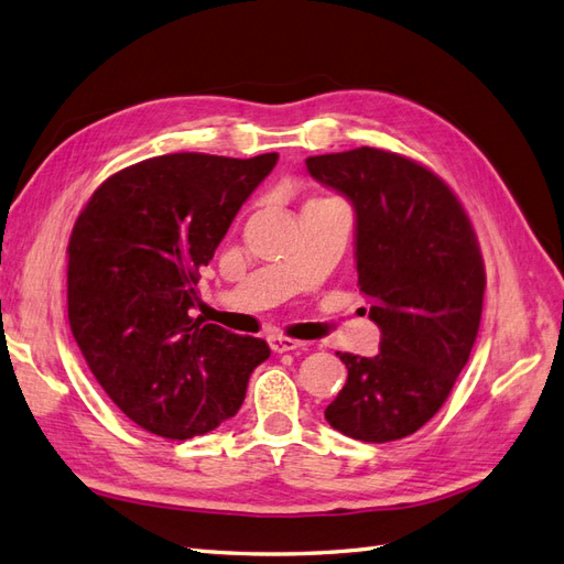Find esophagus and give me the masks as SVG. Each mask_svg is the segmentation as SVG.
I'll return each mask as SVG.
<instances>
[{"mask_svg":"<svg viewBox=\"0 0 564 564\" xmlns=\"http://www.w3.org/2000/svg\"><path fill=\"white\" fill-rule=\"evenodd\" d=\"M269 345H271L273 352H293V350L305 348V343H302V340H293V338H285V336H271Z\"/></svg>","mask_w":564,"mask_h":564,"instance_id":"esophagus-1","label":"esophagus"}]
</instances>
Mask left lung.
Listing matches in <instances>:
<instances>
[{
    "label": "left lung",
    "mask_w": 564,
    "mask_h": 564,
    "mask_svg": "<svg viewBox=\"0 0 564 564\" xmlns=\"http://www.w3.org/2000/svg\"><path fill=\"white\" fill-rule=\"evenodd\" d=\"M305 164L352 202L357 285L381 328L379 355L338 352L348 381L324 416L355 441L405 438L443 408L479 334V242L451 187L408 156L357 148Z\"/></svg>",
    "instance_id": "8db88e82"
}]
</instances>
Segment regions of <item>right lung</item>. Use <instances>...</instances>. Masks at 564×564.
<instances>
[{
	"mask_svg": "<svg viewBox=\"0 0 564 564\" xmlns=\"http://www.w3.org/2000/svg\"><path fill=\"white\" fill-rule=\"evenodd\" d=\"M279 154L178 152L97 187L68 240V324L90 371L128 420L185 441L234 416L271 355L195 316L199 269Z\"/></svg>",
	"mask_w": 564,
	"mask_h": 564,
	"instance_id": "1",
	"label": "right lung"
}]
</instances>
